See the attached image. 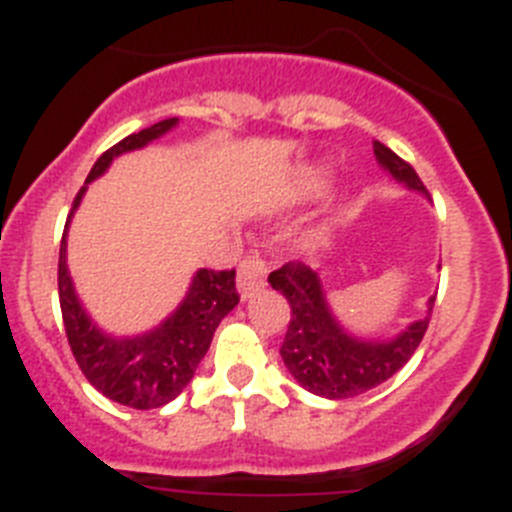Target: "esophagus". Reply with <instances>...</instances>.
Wrapping results in <instances>:
<instances>
[{
	"label": "esophagus",
	"instance_id": "obj_1",
	"mask_svg": "<svg viewBox=\"0 0 512 512\" xmlns=\"http://www.w3.org/2000/svg\"><path fill=\"white\" fill-rule=\"evenodd\" d=\"M266 261L259 259V256H248L241 266H238V277H235V284H238V295L241 300H251L259 289L266 287Z\"/></svg>",
	"mask_w": 512,
	"mask_h": 512
}]
</instances>
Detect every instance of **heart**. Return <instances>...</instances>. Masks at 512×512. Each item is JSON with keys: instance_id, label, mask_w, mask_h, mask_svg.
Listing matches in <instances>:
<instances>
[{"instance_id": "1", "label": "heart", "mask_w": 512, "mask_h": 512, "mask_svg": "<svg viewBox=\"0 0 512 512\" xmlns=\"http://www.w3.org/2000/svg\"><path fill=\"white\" fill-rule=\"evenodd\" d=\"M330 174L325 169H305L297 176V197L300 200H315L328 192Z\"/></svg>"}]
</instances>
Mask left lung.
Returning <instances> with one entry per match:
<instances>
[{"label":"left lung","mask_w":512,"mask_h":512,"mask_svg":"<svg viewBox=\"0 0 512 512\" xmlns=\"http://www.w3.org/2000/svg\"><path fill=\"white\" fill-rule=\"evenodd\" d=\"M377 164L390 179L410 192L428 197L423 182L397 153L374 140ZM271 287L287 297L292 307L287 336L282 343V361L300 387L328 400H348L364 395L387 382L408 364L420 346L431 320L436 295L428 297L425 312L395 336H356L338 320L328 302L320 269L305 264H287L269 274Z\"/></svg>","instance_id":"8db88e82"}]
</instances>
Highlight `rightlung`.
Here are the masks:
<instances>
[{
	"instance_id": "obj_1",
	"label": "right lung",
	"mask_w": 512,
	"mask_h": 512,
	"mask_svg": "<svg viewBox=\"0 0 512 512\" xmlns=\"http://www.w3.org/2000/svg\"><path fill=\"white\" fill-rule=\"evenodd\" d=\"M176 125H179V117L156 122L151 128L122 138L117 146L97 158L87 182L76 194L66 230H63L61 256H58V300H61L63 328L69 336L76 364L89 384L97 387L104 397L135 410L161 408L192 382L202 356L210 348L215 328L238 305L235 271L197 269L192 274L187 295L161 323L135 336H115L97 325V320L81 302L74 279H71L69 261H66V243H69L71 217L79 210L89 184L107 174L115 158L146 148L148 143L174 130Z\"/></svg>"
}]
</instances>
